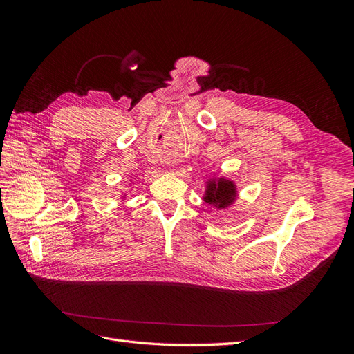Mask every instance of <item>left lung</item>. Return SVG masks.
<instances>
[{
    "label": "left lung",
    "mask_w": 354,
    "mask_h": 354,
    "mask_svg": "<svg viewBox=\"0 0 354 354\" xmlns=\"http://www.w3.org/2000/svg\"><path fill=\"white\" fill-rule=\"evenodd\" d=\"M236 198L238 186L232 178L216 174L207 178L202 201L208 207H214L216 209H229L234 205Z\"/></svg>",
    "instance_id": "left-lung-1"
}]
</instances>
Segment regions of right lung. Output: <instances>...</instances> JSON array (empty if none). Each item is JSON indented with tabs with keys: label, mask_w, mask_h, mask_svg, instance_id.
Segmentation results:
<instances>
[{
	"label": "right lung",
	"mask_w": 354,
	"mask_h": 354,
	"mask_svg": "<svg viewBox=\"0 0 354 354\" xmlns=\"http://www.w3.org/2000/svg\"><path fill=\"white\" fill-rule=\"evenodd\" d=\"M124 199H127V194H122V196H121V201H124Z\"/></svg>",
	"instance_id": "obj_1"
}]
</instances>
